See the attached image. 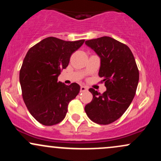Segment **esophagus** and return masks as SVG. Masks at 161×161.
Returning a JSON list of instances; mask_svg holds the SVG:
<instances>
[{
	"label": "esophagus",
	"mask_w": 161,
	"mask_h": 161,
	"mask_svg": "<svg viewBox=\"0 0 161 161\" xmlns=\"http://www.w3.org/2000/svg\"><path fill=\"white\" fill-rule=\"evenodd\" d=\"M86 91H88V88H87L86 86H82L80 87V92H86Z\"/></svg>",
	"instance_id": "esophagus-1"
}]
</instances>
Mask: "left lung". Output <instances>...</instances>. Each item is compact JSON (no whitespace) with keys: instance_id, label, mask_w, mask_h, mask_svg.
Segmentation results:
<instances>
[{"instance_id":"obj_1","label":"left lung","mask_w":161,"mask_h":161,"mask_svg":"<svg viewBox=\"0 0 161 161\" xmlns=\"http://www.w3.org/2000/svg\"><path fill=\"white\" fill-rule=\"evenodd\" d=\"M86 45L101 59L98 75L107 91L101 94L90 88L93 98L85 111L95 123L110 124L124 114L136 95L139 79L136 60L128 46L110 37L88 40Z\"/></svg>"}]
</instances>
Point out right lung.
I'll list each match as a JSON object with an SVG mask.
<instances>
[{"label":"right lung","mask_w":161,"mask_h":161,"mask_svg":"<svg viewBox=\"0 0 161 161\" xmlns=\"http://www.w3.org/2000/svg\"><path fill=\"white\" fill-rule=\"evenodd\" d=\"M84 42L48 37L28 51L19 71L22 95L31 115L42 125L60 123L69 103L80 91L77 83L66 86L57 78Z\"/></svg>","instance_id":"add662e5"}]
</instances>
